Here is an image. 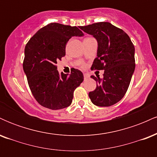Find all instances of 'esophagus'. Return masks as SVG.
I'll use <instances>...</instances> for the list:
<instances>
[{
  "label": "esophagus",
  "mask_w": 157,
  "mask_h": 157,
  "mask_svg": "<svg viewBox=\"0 0 157 157\" xmlns=\"http://www.w3.org/2000/svg\"><path fill=\"white\" fill-rule=\"evenodd\" d=\"M84 79L85 80H86V79H88L89 77V74H84Z\"/></svg>",
  "instance_id": "esophagus-1"
}]
</instances>
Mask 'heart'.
<instances>
[{
	"label": "heart",
	"instance_id": "1",
	"mask_svg": "<svg viewBox=\"0 0 157 157\" xmlns=\"http://www.w3.org/2000/svg\"><path fill=\"white\" fill-rule=\"evenodd\" d=\"M82 67H85V64H82Z\"/></svg>",
	"mask_w": 157,
	"mask_h": 157
}]
</instances>
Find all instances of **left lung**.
I'll return each instance as SVG.
<instances>
[{
  "label": "left lung",
  "instance_id": "8db88e82",
  "mask_svg": "<svg viewBox=\"0 0 157 157\" xmlns=\"http://www.w3.org/2000/svg\"><path fill=\"white\" fill-rule=\"evenodd\" d=\"M93 35L98 44L97 57L91 70H104L103 78L91 76L97 82L96 89L89 96L93 104L107 107L118 102L128 89L135 69V48L129 36L109 22L80 26Z\"/></svg>",
  "mask_w": 157,
  "mask_h": 157
}]
</instances>
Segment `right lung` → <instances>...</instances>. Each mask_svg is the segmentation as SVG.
Listing matches in <instances>:
<instances>
[{
    "label": "right lung",
    "instance_id": "obj_1",
    "mask_svg": "<svg viewBox=\"0 0 157 157\" xmlns=\"http://www.w3.org/2000/svg\"><path fill=\"white\" fill-rule=\"evenodd\" d=\"M83 33L77 26L51 23L38 30L27 43L23 68L29 86L39 104L52 110L71 104L73 94L83 81L80 70L59 74L57 61L66 55V46L73 36Z\"/></svg>",
    "mask_w": 157,
    "mask_h": 157
}]
</instances>
